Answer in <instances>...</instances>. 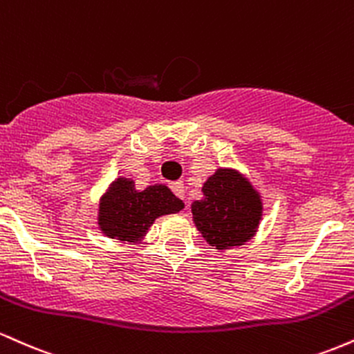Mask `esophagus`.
<instances>
[{"label": "esophagus", "mask_w": 354, "mask_h": 354, "mask_svg": "<svg viewBox=\"0 0 354 354\" xmlns=\"http://www.w3.org/2000/svg\"><path fill=\"white\" fill-rule=\"evenodd\" d=\"M169 188H171V191L174 194H176L180 200H185V185H183V181H174L169 185Z\"/></svg>", "instance_id": "esophagus-1"}]
</instances>
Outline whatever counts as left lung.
I'll return each mask as SVG.
<instances>
[{
	"label": "left lung",
	"instance_id": "1",
	"mask_svg": "<svg viewBox=\"0 0 354 354\" xmlns=\"http://www.w3.org/2000/svg\"><path fill=\"white\" fill-rule=\"evenodd\" d=\"M205 198L191 205L194 225L216 250L239 246L253 236L261 201L241 174L218 169L203 186Z\"/></svg>",
	"mask_w": 354,
	"mask_h": 354
}]
</instances>
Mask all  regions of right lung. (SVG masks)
Segmentation results:
<instances>
[{"label": "right lung", "mask_w": 354, "mask_h": 354, "mask_svg": "<svg viewBox=\"0 0 354 354\" xmlns=\"http://www.w3.org/2000/svg\"><path fill=\"white\" fill-rule=\"evenodd\" d=\"M183 201L163 185L145 191L135 188V181L118 178L100 206V226L109 238L135 243L161 214L178 213Z\"/></svg>", "instance_id": "right-lung-1"}]
</instances>
